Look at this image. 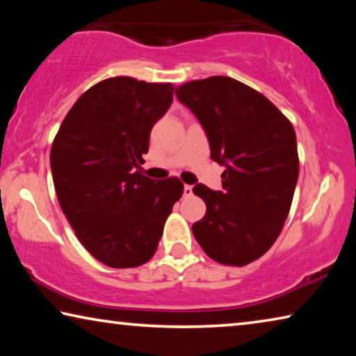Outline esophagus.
I'll use <instances>...</instances> for the list:
<instances>
[{
    "instance_id": "esophagus-1",
    "label": "esophagus",
    "mask_w": 356,
    "mask_h": 356,
    "mask_svg": "<svg viewBox=\"0 0 356 356\" xmlns=\"http://www.w3.org/2000/svg\"><path fill=\"white\" fill-rule=\"evenodd\" d=\"M184 195L185 196H191L193 195V186L191 185H185L184 186Z\"/></svg>"
}]
</instances>
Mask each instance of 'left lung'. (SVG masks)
I'll return each instance as SVG.
<instances>
[{
    "label": "left lung",
    "mask_w": 356,
    "mask_h": 356,
    "mask_svg": "<svg viewBox=\"0 0 356 356\" xmlns=\"http://www.w3.org/2000/svg\"><path fill=\"white\" fill-rule=\"evenodd\" d=\"M176 95L202 124L212 160L226 166L222 191L193 188L207 206L193 236L213 261L243 267L272 248L291 210L300 171L293 125L231 76L184 83Z\"/></svg>",
    "instance_id": "left-lung-1"
}]
</instances>
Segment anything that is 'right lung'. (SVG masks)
<instances>
[{
    "label": "right lung",
    "instance_id": "right-lung-1",
    "mask_svg": "<svg viewBox=\"0 0 356 356\" xmlns=\"http://www.w3.org/2000/svg\"><path fill=\"white\" fill-rule=\"evenodd\" d=\"M172 94L171 83L106 78L80 95L53 140L59 206L81 245L108 267L146 264L184 195L177 177L154 180L135 171Z\"/></svg>",
    "mask_w": 356,
    "mask_h": 356
}]
</instances>
